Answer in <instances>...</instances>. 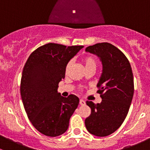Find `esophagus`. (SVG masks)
Here are the masks:
<instances>
[{
    "instance_id": "34e87169",
    "label": "esophagus",
    "mask_w": 150,
    "mask_h": 150,
    "mask_svg": "<svg viewBox=\"0 0 150 150\" xmlns=\"http://www.w3.org/2000/svg\"><path fill=\"white\" fill-rule=\"evenodd\" d=\"M80 104H81V105H84L85 104H86V102H85V101L84 100H83V99H80Z\"/></svg>"
}]
</instances>
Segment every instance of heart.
<instances>
[{"instance_id": "1", "label": "heart", "mask_w": 150, "mask_h": 150, "mask_svg": "<svg viewBox=\"0 0 150 150\" xmlns=\"http://www.w3.org/2000/svg\"><path fill=\"white\" fill-rule=\"evenodd\" d=\"M82 63L86 70L89 69H96V66H97V62H96V59L92 56H86V57H83ZM71 67H72V62H69L65 67V70L64 71H65L66 74L69 72Z\"/></svg>"}]
</instances>
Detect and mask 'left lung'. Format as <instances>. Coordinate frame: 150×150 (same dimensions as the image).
I'll list each match as a JSON object with an SVG mask.
<instances>
[{
	"instance_id": "1",
	"label": "left lung",
	"mask_w": 150,
	"mask_h": 150,
	"mask_svg": "<svg viewBox=\"0 0 150 150\" xmlns=\"http://www.w3.org/2000/svg\"><path fill=\"white\" fill-rule=\"evenodd\" d=\"M86 51L96 55L102 62L97 93L102 100L98 104L86 102L91 113L85 125L93 135L107 137L120 128L128 115L134 92L132 69L123 53L109 43L90 46Z\"/></svg>"
}]
</instances>
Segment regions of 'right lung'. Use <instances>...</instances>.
<instances>
[{
    "label": "right lung",
    "instance_id": "add662e5",
    "mask_svg": "<svg viewBox=\"0 0 150 150\" xmlns=\"http://www.w3.org/2000/svg\"><path fill=\"white\" fill-rule=\"evenodd\" d=\"M83 46L47 43L29 57L22 71L20 93L29 120L41 134L51 137L66 132L79 99L63 97L57 89L65 67Z\"/></svg>",
    "mask_w": 150,
    "mask_h": 150
}]
</instances>
